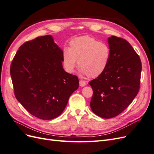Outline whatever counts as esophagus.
I'll return each mask as SVG.
<instances>
[{
  "instance_id": "obj_1",
  "label": "esophagus",
  "mask_w": 154,
  "mask_h": 154,
  "mask_svg": "<svg viewBox=\"0 0 154 154\" xmlns=\"http://www.w3.org/2000/svg\"><path fill=\"white\" fill-rule=\"evenodd\" d=\"M86 84H87V83H86L85 81L80 80V85L81 87H84Z\"/></svg>"
}]
</instances>
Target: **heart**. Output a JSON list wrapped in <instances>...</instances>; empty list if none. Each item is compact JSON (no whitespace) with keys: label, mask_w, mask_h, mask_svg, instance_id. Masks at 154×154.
<instances>
[{"label":"heart","mask_w":154,"mask_h":154,"mask_svg":"<svg viewBox=\"0 0 154 154\" xmlns=\"http://www.w3.org/2000/svg\"><path fill=\"white\" fill-rule=\"evenodd\" d=\"M62 57L64 67L68 72H74L78 60L81 72L94 78L101 75L108 66L110 49L105 43L90 36H83L70 42L69 48L63 49Z\"/></svg>","instance_id":"b5f03b06"}]
</instances>
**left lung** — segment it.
I'll list each match as a JSON object with an SVG mask.
<instances>
[{"label": "left lung", "instance_id": "left-lung-1", "mask_svg": "<svg viewBox=\"0 0 154 154\" xmlns=\"http://www.w3.org/2000/svg\"><path fill=\"white\" fill-rule=\"evenodd\" d=\"M110 58L105 71L89 82L93 95L91 108L101 118L116 117L127 108L140 88V58L128 42L112 36Z\"/></svg>", "mask_w": 154, "mask_h": 154}]
</instances>
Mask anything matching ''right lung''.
<instances>
[{"instance_id": "right-lung-1", "label": "right lung", "mask_w": 154, "mask_h": 154, "mask_svg": "<svg viewBox=\"0 0 154 154\" xmlns=\"http://www.w3.org/2000/svg\"><path fill=\"white\" fill-rule=\"evenodd\" d=\"M62 54L53 37L45 35L26 42L12 60L10 74L16 98L41 119L61 114L79 87L78 78L63 69Z\"/></svg>"}]
</instances>
